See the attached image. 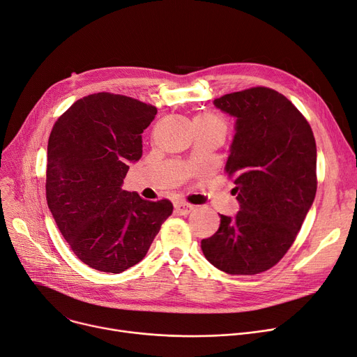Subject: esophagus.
<instances>
[{"label":"esophagus","mask_w":357,"mask_h":357,"mask_svg":"<svg viewBox=\"0 0 357 357\" xmlns=\"http://www.w3.org/2000/svg\"><path fill=\"white\" fill-rule=\"evenodd\" d=\"M194 208H195L194 205H191V204H188V202H183V201L175 202V211H176L178 214H181V215L190 214Z\"/></svg>","instance_id":"1"}]
</instances>
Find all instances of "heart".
I'll return each instance as SVG.
<instances>
[{
    "label": "heart",
    "instance_id": "obj_1",
    "mask_svg": "<svg viewBox=\"0 0 357 357\" xmlns=\"http://www.w3.org/2000/svg\"><path fill=\"white\" fill-rule=\"evenodd\" d=\"M195 124H201V126H218V127H224L226 128V123H224L218 116L211 114V112H205V114H199L194 119Z\"/></svg>",
    "mask_w": 357,
    "mask_h": 357
}]
</instances>
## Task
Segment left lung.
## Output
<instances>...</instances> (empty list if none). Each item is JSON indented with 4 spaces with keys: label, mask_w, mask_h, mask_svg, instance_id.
<instances>
[{
    "label": "left lung",
    "mask_w": 357,
    "mask_h": 357,
    "mask_svg": "<svg viewBox=\"0 0 357 357\" xmlns=\"http://www.w3.org/2000/svg\"><path fill=\"white\" fill-rule=\"evenodd\" d=\"M236 119L226 174L240 204L220 215V227L201 249L230 275H256L284 257L317 191V147L304 116L282 93L257 86L213 101Z\"/></svg>",
    "instance_id": "obj_1"
}]
</instances>
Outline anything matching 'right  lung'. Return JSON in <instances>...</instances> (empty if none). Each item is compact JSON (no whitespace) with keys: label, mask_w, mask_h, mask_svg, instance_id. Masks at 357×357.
I'll return each mask as SVG.
<instances>
[{"label":"right lung","mask_w":357,"mask_h":357,"mask_svg":"<svg viewBox=\"0 0 357 357\" xmlns=\"http://www.w3.org/2000/svg\"><path fill=\"white\" fill-rule=\"evenodd\" d=\"M156 107L98 92L78 100L54 123L47 143L46 199L81 261L121 273L146 256L171 201L124 191L128 165L142 158V133Z\"/></svg>","instance_id":"obj_1"}]
</instances>
